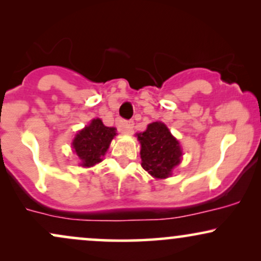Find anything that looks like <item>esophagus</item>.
Here are the masks:
<instances>
[{
  "label": "esophagus",
  "mask_w": 261,
  "mask_h": 261,
  "mask_svg": "<svg viewBox=\"0 0 261 261\" xmlns=\"http://www.w3.org/2000/svg\"><path fill=\"white\" fill-rule=\"evenodd\" d=\"M134 120H120L118 121V128L121 131V133L131 135L134 133Z\"/></svg>",
  "instance_id": "34e87169"
}]
</instances>
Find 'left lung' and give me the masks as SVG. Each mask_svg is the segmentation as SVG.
I'll use <instances>...</instances> for the list:
<instances>
[{"instance_id": "obj_1", "label": "left lung", "mask_w": 261, "mask_h": 261, "mask_svg": "<svg viewBox=\"0 0 261 261\" xmlns=\"http://www.w3.org/2000/svg\"><path fill=\"white\" fill-rule=\"evenodd\" d=\"M141 143L142 168L155 178H166L181 162L182 150L178 141L162 121H155L147 130L137 134Z\"/></svg>"}]
</instances>
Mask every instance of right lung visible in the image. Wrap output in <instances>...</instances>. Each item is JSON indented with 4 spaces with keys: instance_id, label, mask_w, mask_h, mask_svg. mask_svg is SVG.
Wrapping results in <instances>:
<instances>
[{
    "instance_id": "1",
    "label": "right lung",
    "mask_w": 261,
    "mask_h": 261,
    "mask_svg": "<svg viewBox=\"0 0 261 261\" xmlns=\"http://www.w3.org/2000/svg\"><path fill=\"white\" fill-rule=\"evenodd\" d=\"M117 135L115 127L105 126L100 119H93L90 125L79 131L73 140V148L81 161L80 165L90 168L102 162V156Z\"/></svg>"
}]
</instances>
